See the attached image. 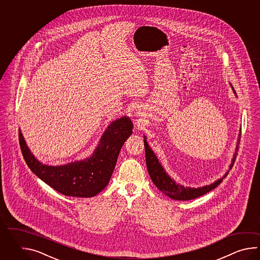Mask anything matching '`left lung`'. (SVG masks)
<instances>
[{
    "label": "left lung",
    "mask_w": 260,
    "mask_h": 260,
    "mask_svg": "<svg viewBox=\"0 0 260 260\" xmlns=\"http://www.w3.org/2000/svg\"><path fill=\"white\" fill-rule=\"evenodd\" d=\"M233 91H234V89H233ZM234 93H235V91H234ZM241 136H242V134L240 132L239 138H238L237 147H236L234 157L232 159V165L230 166V170L232 169V166L234 165V161L236 160ZM144 146H145V153H146V164H147V169L149 172V177L151 178L152 182L154 183L155 186L159 188L162 193L166 194L172 199L188 201V200L198 198L200 196L207 193L212 189L216 188L220 184L222 179L226 177V175H228V173H226L223 178H220V179L216 180V182L208 185V186H205L203 188H185L181 185H178L175 182L171 177L166 174L162 166H160L157 157L155 156L154 152L149 148L148 142L146 140V137H144Z\"/></svg>",
    "instance_id": "1"
}]
</instances>
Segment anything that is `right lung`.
<instances>
[{
    "mask_svg": "<svg viewBox=\"0 0 260 260\" xmlns=\"http://www.w3.org/2000/svg\"><path fill=\"white\" fill-rule=\"evenodd\" d=\"M133 123L124 116L111 122L93 155L60 166H45L29 151L19 131V145L29 169L59 193L72 197H93L106 188L116 166L122 145L132 134Z\"/></svg>",
    "mask_w": 260,
    "mask_h": 260,
    "instance_id": "obj_1",
    "label": "right lung"
}]
</instances>
